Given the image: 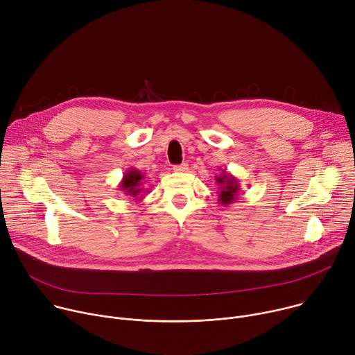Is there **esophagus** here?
<instances>
[{
    "label": "esophagus",
    "instance_id": "34e87169",
    "mask_svg": "<svg viewBox=\"0 0 355 355\" xmlns=\"http://www.w3.org/2000/svg\"><path fill=\"white\" fill-rule=\"evenodd\" d=\"M173 170H174L175 173H187V171H188V164H187V163H182V164L174 166Z\"/></svg>",
    "mask_w": 355,
    "mask_h": 355
}]
</instances>
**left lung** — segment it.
<instances>
[{
  "mask_svg": "<svg viewBox=\"0 0 355 355\" xmlns=\"http://www.w3.org/2000/svg\"><path fill=\"white\" fill-rule=\"evenodd\" d=\"M215 181L218 184V196L219 202L223 207H229L233 202L237 200V195L240 192V184L239 180L227 173L226 170H222L219 175L215 177Z\"/></svg>",
  "mask_w": 355,
  "mask_h": 355,
  "instance_id": "8db88e82",
  "label": "left lung"
}]
</instances>
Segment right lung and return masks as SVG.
Segmentation results:
<instances>
[{"label":"right lung","instance_id":"obj_1","mask_svg":"<svg viewBox=\"0 0 355 355\" xmlns=\"http://www.w3.org/2000/svg\"><path fill=\"white\" fill-rule=\"evenodd\" d=\"M144 174L137 168H129L119 182V189L123 192V195L139 202L143 198V193L147 191L144 187Z\"/></svg>","mask_w":355,"mask_h":355}]
</instances>
